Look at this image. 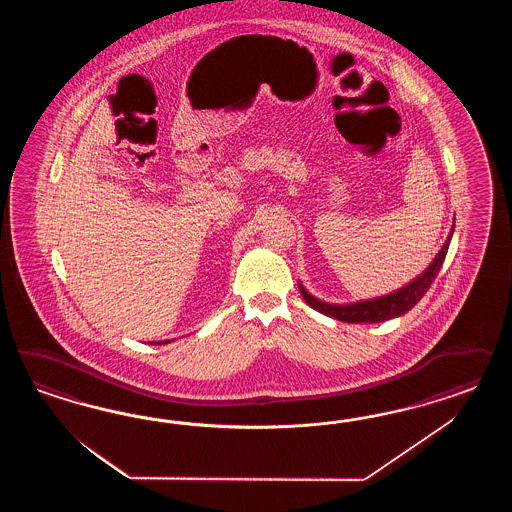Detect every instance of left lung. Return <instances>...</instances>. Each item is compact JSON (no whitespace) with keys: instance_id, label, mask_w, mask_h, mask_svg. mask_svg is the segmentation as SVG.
I'll list each match as a JSON object with an SVG mask.
<instances>
[{"instance_id":"obj_1","label":"left lung","mask_w":512,"mask_h":512,"mask_svg":"<svg viewBox=\"0 0 512 512\" xmlns=\"http://www.w3.org/2000/svg\"><path fill=\"white\" fill-rule=\"evenodd\" d=\"M452 231H454V225H452ZM452 231H450L445 246L437 253L434 263L424 270V274L417 279H413L409 285H405L403 289L392 293V295L373 298V300H366V302H357V304H347V306H334V304L321 302L315 296H311L302 285H298L300 295L313 310L321 311L328 317H334V319L343 321V323H381V321L400 317L403 313L411 310L420 298L426 295L430 285L434 283V279L437 278V274L443 266V261L447 257Z\"/></svg>"}]
</instances>
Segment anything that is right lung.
Instances as JSON below:
<instances>
[{"label": "right lung", "mask_w": 512, "mask_h": 512, "mask_svg": "<svg viewBox=\"0 0 512 512\" xmlns=\"http://www.w3.org/2000/svg\"><path fill=\"white\" fill-rule=\"evenodd\" d=\"M159 343H161V341H159ZM165 343H167V341H165Z\"/></svg>", "instance_id": "1"}]
</instances>
